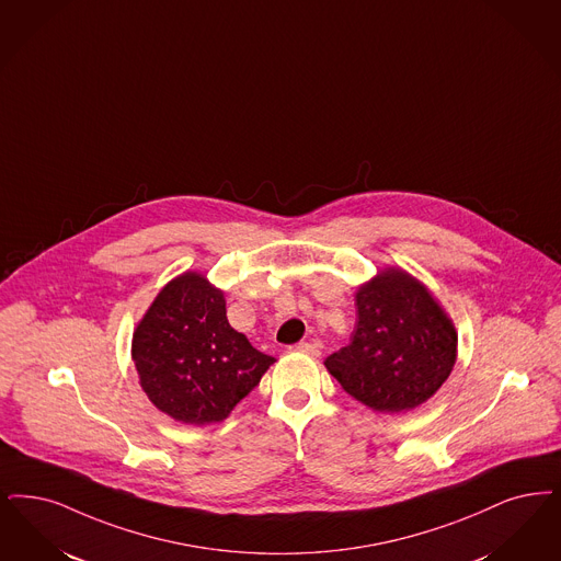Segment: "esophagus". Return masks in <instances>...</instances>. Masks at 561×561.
I'll return each instance as SVG.
<instances>
[{"mask_svg": "<svg viewBox=\"0 0 561 561\" xmlns=\"http://www.w3.org/2000/svg\"><path fill=\"white\" fill-rule=\"evenodd\" d=\"M291 351H296V353H302V355H307V357H319V348L311 344V342H298V344H294L291 346Z\"/></svg>", "mask_w": 561, "mask_h": 561, "instance_id": "34e87169", "label": "esophagus"}]
</instances>
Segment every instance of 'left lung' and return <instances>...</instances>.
Segmentation results:
<instances>
[{
	"label": "left lung",
	"instance_id": "8db88e82",
	"mask_svg": "<svg viewBox=\"0 0 561 561\" xmlns=\"http://www.w3.org/2000/svg\"><path fill=\"white\" fill-rule=\"evenodd\" d=\"M351 344L325 359L328 371L376 413H404L432 399L457 360V330L426 286L383 267L355 291Z\"/></svg>",
	"mask_w": 561,
	"mask_h": 561
}]
</instances>
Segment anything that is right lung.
Masks as SVG:
<instances>
[{
    "mask_svg": "<svg viewBox=\"0 0 561 561\" xmlns=\"http://www.w3.org/2000/svg\"><path fill=\"white\" fill-rule=\"evenodd\" d=\"M131 359L150 403L187 426L227 420L275 363L229 325L224 290L201 271L158 291L134 330Z\"/></svg>",
    "mask_w": 561,
    "mask_h": 561,
    "instance_id": "right-lung-1",
    "label": "right lung"
}]
</instances>
